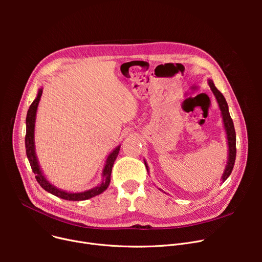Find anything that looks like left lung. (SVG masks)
<instances>
[{
  "mask_svg": "<svg viewBox=\"0 0 262 262\" xmlns=\"http://www.w3.org/2000/svg\"><path fill=\"white\" fill-rule=\"evenodd\" d=\"M208 84L209 87L211 89V91L213 92L216 102L219 104L220 110H221L222 114V119H223V123H224V128L226 132V137H227V144H228V159H227V164L226 168L224 170V173L222 175V182H225L228 176L230 175L232 169H233V164H235V160H236V132H235V127H233V122L230 118L229 112H228V105L227 102L225 100V98L223 96V94L220 92L216 87L214 86L213 81L211 79H208ZM144 164L146 167V170L148 172V167L146 162L144 161Z\"/></svg>",
  "mask_w": 262,
  "mask_h": 262,
  "instance_id": "8db88e82",
  "label": "left lung"
}]
</instances>
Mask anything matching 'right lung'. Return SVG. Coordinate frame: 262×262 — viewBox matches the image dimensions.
<instances>
[{
	"mask_svg": "<svg viewBox=\"0 0 262 262\" xmlns=\"http://www.w3.org/2000/svg\"><path fill=\"white\" fill-rule=\"evenodd\" d=\"M41 95H42V88L38 90L37 98L34 100L32 105L30 106V109L27 110L26 115V135H25V148H26V156L29 158L30 164L32 167L33 172L35 173V177L39 185L42 187L46 191L50 192L53 195L67 200V201H85L88 199H91L95 195L101 194L104 192L110 183V175H112L113 167L115 160L118 157L119 150L121 145L117 146L112 153H110L106 159V163L104 166L102 176L103 181L101 185L96 186L92 189L86 190L84 192H78V193H71V192H67L61 189H58L55 186H53L47 178L45 177L42 171L40 169V166L38 163V159L35 152V139H34V132H35V121H36V114H37V108L41 99Z\"/></svg>",
	"mask_w": 262,
	"mask_h": 262,
	"instance_id": "obj_1",
	"label": "right lung"
}]
</instances>
